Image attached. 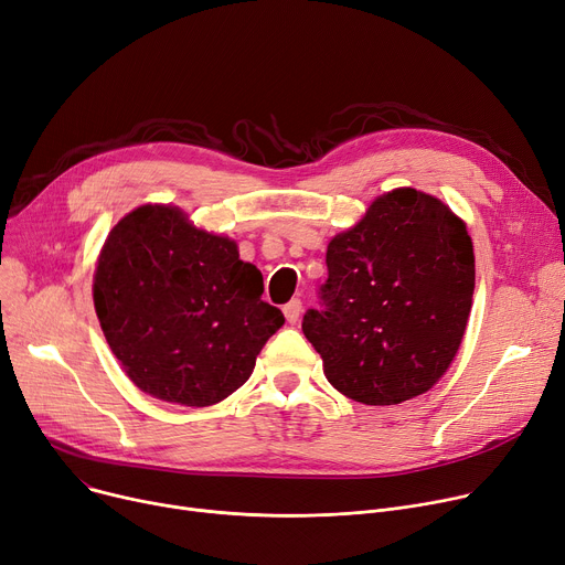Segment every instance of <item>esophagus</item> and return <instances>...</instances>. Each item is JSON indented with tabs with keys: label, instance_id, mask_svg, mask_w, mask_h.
I'll use <instances>...</instances> for the list:
<instances>
[{
	"label": "esophagus",
	"instance_id": "esophagus-1",
	"mask_svg": "<svg viewBox=\"0 0 565 565\" xmlns=\"http://www.w3.org/2000/svg\"><path fill=\"white\" fill-rule=\"evenodd\" d=\"M282 312H285V319H287L289 323H296L298 317H301V312H303V303L298 301V298H291V301L282 308Z\"/></svg>",
	"mask_w": 565,
	"mask_h": 565
}]
</instances>
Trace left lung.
I'll return each instance as SVG.
<instances>
[{
	"label": "left lung",
	"mask_w": 565,
	"mask_h": 565,
	"mask_svg": "<svg viewBox=\"0 0 565 565\" xmlns=\"http://www.w3.org/2000/svg\"><path fill=\"white\" fill-rule=\"evenodd\" d=\"M321 308L303 333L338 392L394 406L434 387L462 342L475 294L468 227L438 198L404 186L370 205L326 250Z\"/></svg>",
	"instance_id": "8db88e82"
}]
</instances>
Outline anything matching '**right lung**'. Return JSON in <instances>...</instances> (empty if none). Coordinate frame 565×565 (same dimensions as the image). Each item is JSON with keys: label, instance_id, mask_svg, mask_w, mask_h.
Returning a JSON list of instances; mask_svg holds the SVG:
<instances>
[{"label": "right lung", "instance_id": "right-lung-1", "mask_svg": "<svg viewBox=\"0 0 565 565\" xmlns=\"http://www.w3.org/2000/svg\"><path fill=\"white\" fill-rule=\"evenodd\" d=\"M262 291L235 242L171 205L122 216L93 276L95 312L125 374L154 399L193 408L239 390L285 323Z\"/></svg>", "mask_w": 565, "mask_h": 565}]
</instances>
